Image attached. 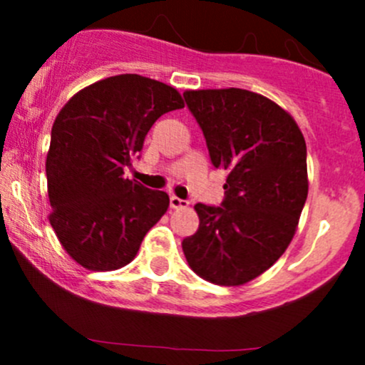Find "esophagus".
<instances>
[{
	"instance_id": "esophagus-1",
	"label": "esophagus",
	"mask_w": 365,
	"mask_h": 365,
	"mask_svg": "<svg viewBox=\"0 0 365 365\" xmlns=\"http://www.w3.org/2000/svg\"><path fill=\"white\" fill-rule=\"evenodd\" d=\"M169 205H171V208H187V206H189V203H187V201H183V200H180L178 196H171L169 197Z\"/></svg>"
}]
</instances>
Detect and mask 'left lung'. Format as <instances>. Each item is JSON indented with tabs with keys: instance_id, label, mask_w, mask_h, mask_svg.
<instances>
[{
	"instance_id": "obj_1",
	"label": "left lung",
	"mask_w": 365,
	"mask_h": 365,
	"mask_svg": "<svg viewBox=\"0 0 365 365\" xmlns=\"http://www.w3.org/2000/svg\"><path fill=\"white\" fill-rule=\"evenodd\" d=\"M212 164L226 169L222 206H194L200 227L182 242L205 281L242 286L267 272L295 237L309 192L307 148L297 121L240 88L187 90Z\"/></svg>"
}]
</instances>
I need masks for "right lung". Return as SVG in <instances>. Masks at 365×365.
<instances>
[{
    "label": "right lung",
    "mask_w": 365,
    "mask_h": 365,
    "mask_svg": "<svg viewBox=\"0 0 365 365\" xmlns=\"http://www.w3.org/2000/svg\"><path fill=\"white\" fill-rule=\"evenodd\" d=\"M173 86L120 73L77 91L51 130L46 159L49 222L76 263L118 270L168 212L169 196L123 176L162 114L183 108Z\"/></svg>",
    "instance_id": "1"
}]
</instances>
